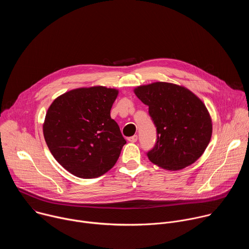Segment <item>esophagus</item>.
<instances>
[{"mask_svg":"<svg viewBox=\"0 0 249 249\" xmlns=\"http://www.w3.org/2000/svg\"><path fill=\"white\" fill-rule=\"evenodd\" d=\"M137 140H138V136L137 135H134V136L128 138V141L130 142V143H135V142H137Z\"/></svg>","mask_w":249,"mask_h":249,"instance_id":"1","label":"esophagus"}]
</instances>
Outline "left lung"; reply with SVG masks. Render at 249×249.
Listing matches in <instances>:
<instances>
[{
    "mask_svg": "<svg viewBox=\"0 0 249 249\" xmlns=\"http://www.w3.org/2000/svg\"><path fill=\"white\" fill-rule=\"evenodd\" d=\"M134 93L149 106L158 131L149 160L166 170H180L194 163L204 154L213 132L204 102L187 88L165 82L139 86Z\"/></svg>",
    "mask_w": 249,
    "mask_h": 249,
    "instance_id": "1",
    "label": "left lung"
}]
</instances>
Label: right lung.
<instances>
[{
	"mask_svg": "<svg viewBox=\"0 0 249 249\" xmlns=\"http://www.w3.org/2000/svg\"><path fill=\"white\" fill-rule=\"evenodd\" d=\"M119 91L94 86L69 90L49 106L43 123L55 160L80 178H95L116 163L126 141L110 110Z\"/></svg>",
	"mask_w": 249,
	"mask_h": 249,
	"instance_id": "obj_1",
	"label": "right lung"
}]
</instances>
